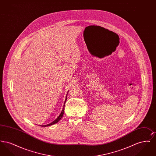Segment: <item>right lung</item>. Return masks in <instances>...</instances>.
I'll use <instances>...</instances> for the list:
<instances>
[{
	"mask_svg": "<svg viewBox=\"0 0 156 156\" xmlns=\"http://www.w3.org/2000/svg\"><path fill=\"white\" fill-rule=\"evenodd\" d=\"M68 92H67V95H66V100H65V102H64V106H63V108H62V111L61 112V113L59 114V116H58V117L57 118V119H55V120H54L53 122H52L51 123H49V124H48V125H40V126H43V127H46V126H51V125H54V124H55V123H57L59 120H60V119L62 118V116H63V115H64V106H65V103H66V100H67V95H68Z\"/></svg>",
	"mask_w": 156,
	"mask_h": 156,
	"instance_id": "obj_1",
	"label": "right lung"
}]
</instances>
